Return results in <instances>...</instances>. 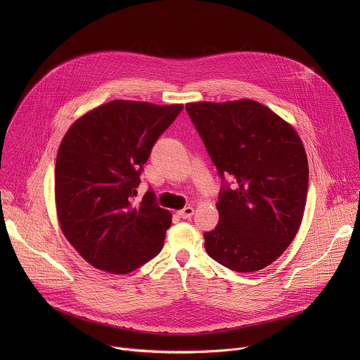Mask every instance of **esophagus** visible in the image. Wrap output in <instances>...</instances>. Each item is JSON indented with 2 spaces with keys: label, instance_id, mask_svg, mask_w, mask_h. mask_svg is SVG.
Instances as JSON below:
<instances>
[{
  "label": "esophagus",
  "instance_id": "esophagus-1",
  "mask_svg": "<svg viewBox=\"0 0 360 360\" xmlns=\"http://www.w3.org/2000/svg\"><path fill=\"white\" fill-rule=\"evenodd\" d=\"M193 212H195V210L192 207H185L182 211L178 212V215L181 218H184V219H188V218H191L193 215Z\"/></svg>",
  "mask_w": 360,
  "mask_h": 360
}]
</instances>
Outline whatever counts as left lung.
Instances as JSON below:
<instances>
[{
  "label": "left lung",
  "instance_id": "1",
  "mask_svg": "<svg viewBox=\"0 0 360 360\" xmlns=\"http://www.w3.org/2000/svg\"><path fill=\"white\" fill-rule=\"evenodd\" d=\"M219 175L231 176L205 232L212 259L235 272L269 266L295 239L304 212L309 167L295 128L252 99L185 105Z\"/></svg>",
  "mask_w": 360,
  "mask_h": 360
}]
</instances>
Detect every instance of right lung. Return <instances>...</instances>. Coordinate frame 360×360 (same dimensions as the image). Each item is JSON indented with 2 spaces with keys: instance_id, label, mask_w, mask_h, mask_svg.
Instances as JSON below:
<instances>
[{
  "instance_id": "add662e5",
  "label": "right lung",
  "mask_w": 360,
  "mask_h": 360,
  "mask_svg": "<svg viewBox=\"0 0 360 360\" xmlns=\"http://www.w3.org/2000/svg\"><path fill=\"white\" fill-rule=\"evenodd\" d=\"M182 104L115 99L79 117L64 135L56 164V208L72 248L96 269L127 275L157 256L172 215L139 175Z\"/></svg>"
}]
</instances>
